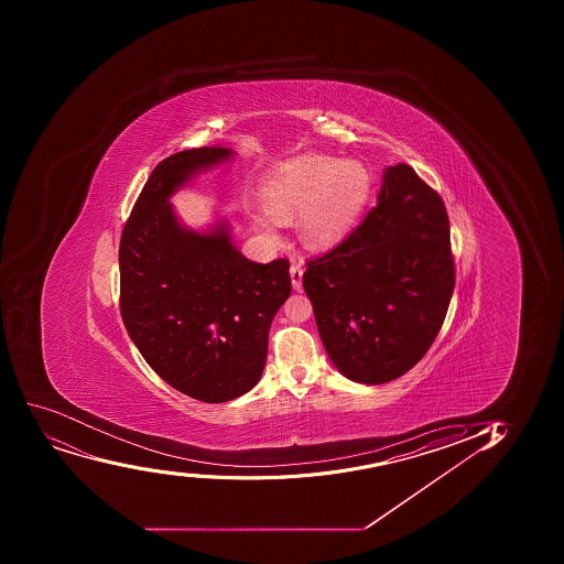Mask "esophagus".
Here are the masks:
<instances>
[{
    "instance_id": "34e87169",
    "label": "esophagus",
    "mask_w": 564,
    "mask_h": 564,
    "mask_svg": "<svg viewBox=\"0 0 564 564\" xmlns=\"http://www.w3.org/2000/svg\"><path fill=\"white\" fill-rule=\"evenodd\" d=\"M291 279L294 291H302L303 267L302 262L294 261L291 267Z\"/></svg>"
}]
</instances>
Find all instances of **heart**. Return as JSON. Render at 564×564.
<instances>
[{
	"instance_id": "heart-1",
	"label": "heart",
	"mask_w": 564,
	"mask_h": 564,
	"mask_svg": "<svg viewBox=\"0 0 564 564\" xmlns=\"http://www.w3.org/2000/svg\"><path fill=\"white\" fill-rule=\"evenodd\" d=\"M373 189L368 167L357 160L305 154L283 163L268 180L262 204H250L246 215L259 231L275 237L281 220L297 218L307 245H335L362 215Z\"/></svg>"
}]
</instances>
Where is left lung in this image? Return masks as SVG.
<instances>
[{"instance_id": "1", "label": "left lung", "mask_w": 564, "mask_h": 564, "mask_svg": "<svg viewBox=\"0 0 564 564\" xmlns=\"http://www.w3.org/2000/svg\"><path fill=\"white\" fill-rule=\"evenodd\" d=\"M454 281L445 204L406 163L386 169L377 206L303 273L325 351L360 384L399 379L426 355Z\"/></svg>"}]
</instances>
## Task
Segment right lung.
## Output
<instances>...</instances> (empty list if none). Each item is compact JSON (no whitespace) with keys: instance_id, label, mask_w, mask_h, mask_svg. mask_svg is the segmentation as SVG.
I'll return each mask as SVG.
<instances>
[{"instance_id":"obj_1","label":"right lung","mask_w":564,"mask_h":564,"mask_svg":"<svg viewBox=\"0 0 564 564\" xmlns=\"http://www.w3.org/2000/svg\"><path fill=\"white\" fill-rule=\"evenodd\" d=\"M234 154L200 147L158 163L119 245V303L130 338L167 384L202 402L231 401L259 382L268 330L292 291L286 259L250 261L224 218L196 231L169 202Z\"/></svg>"}]
</instances>
